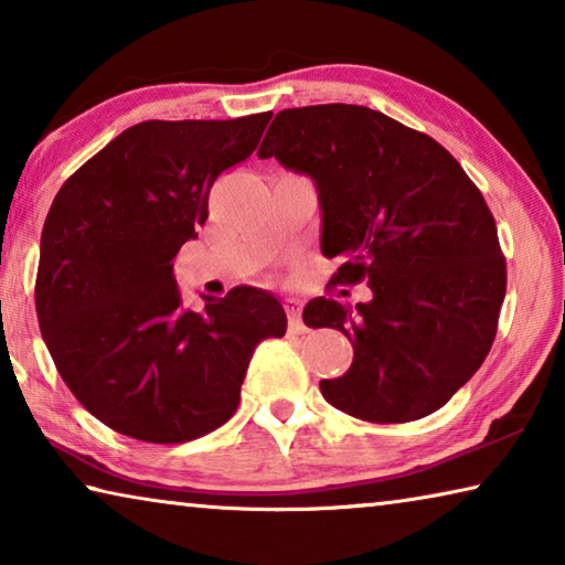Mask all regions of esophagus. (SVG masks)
<instances>
[{
	"label": "esophagus",
	"instance_id": "1",
	"mask_svg": "<svg viewBox=\"0 0 565 565\" xmlns=\"http://www.w3.org/2000/svg\"><path fill=\"white\" fill-rule=\"evenodd\" d=\"M284 309H286V317H289V331L291 333H303L306 327L301 321V301L294 299V296H289V299H284Z\"/></svg>",
	"mask_w": 565,
	"mask_h": 565
}]
</instances>
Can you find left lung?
<instances>
[{
    "label": "left lung",
    "instance_id": "1",
    "mask_svg": "<svg viewBox=\"0 0 565 565\" xmlns=\"http://www.w3.org/2000/svg\"><path fill=\"white\" fill-rule=\"evenodd\" d=\"M319 189L321 252L343 262L331 281L371 301L306 303V327L339 329L353 363L321 381L331 406L371 424L441 408L499 329L505 259L495 222L461 164L428 134L356 104L276 114L259 149Z\"/></svg>",
    "mask_w": 565,
    "mask_h": 565
}]
</instances>
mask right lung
I'll return each instance as SVG.
<instances>
[{"label": "right lung", "instance_id": "right-lung-1", "mask_svg": "<svg viewBox=\"0 0 565 565\" xmlns=\"http://www.w3.org/2000/svg\"><path fill=\"white\" fill-rule=\"evenodd\" d=\"M269 119L134 124L54 196L36 317L64 384L114 431L147 444L206 436L234 416L254 349L286 333L269 291L236 286L191 311L174 279L216 177L252 157Z\"/></svg>", "mask_w": 565, "mask_h": 565}]
</instances>
